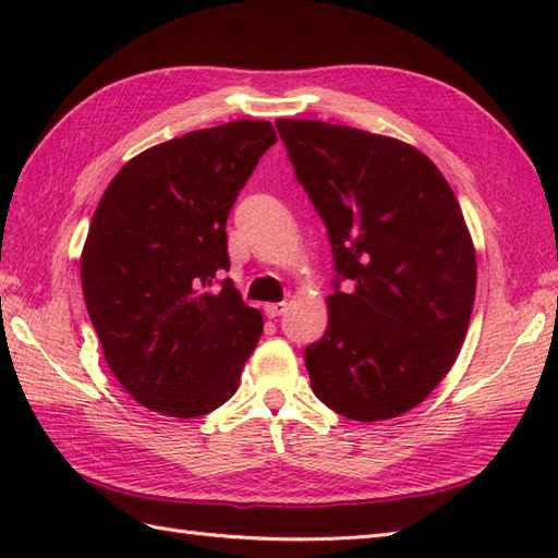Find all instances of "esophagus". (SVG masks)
<instances>
[{
	"mask_svg": "<svg viewBox=\"0 0 558 558\" xmlns=\"http://www.w3.org/2000/svg\"><path fill=\"white\" fill-rule=\"evenodd\" d=\"M264 312L268 318H278L288 312V304L286 302H272V304H266Z\"/></svg>",
	"mask_w": 558,
	"mask_h": 558,
	"instance_id": "esophagus-1",
	"label": "esophagus"
}]
</instances>
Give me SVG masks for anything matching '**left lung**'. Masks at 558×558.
I'll list each match as a JSON object with an SVG mask.
<instances>
[{
  "label": "left lung",
  "mask_w": 558,
  "mask_h": 558,
  "mask_svg": "<svg viewBox=\"0 0 558 558\" xmlns=\"http://www.w3.org/2000/svg\"><path fill=\"white\" fill-rule=\"evenodd\" d=\"M328 228V328L304 350L316 398L354 422L417 408L458 360L477 256L453 189L405 141L318 120H276Z\"/></svg>",
  "instance_id": "left-lung-1"
}]
</instances>
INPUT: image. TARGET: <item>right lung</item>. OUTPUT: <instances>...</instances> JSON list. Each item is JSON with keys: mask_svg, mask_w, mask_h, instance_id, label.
I'll use <instances>...</instances> for the list:
<instances>
[{"mask_svg": "<svg viewBox=\"0 0 558 558\" xmlns=\"http://www.w3.org/2000/svg\"><path fill=\"white\" fill-rule=\"evenodd\" d=\"M264 120L196 129L129 160L105 189L81 252V288L105 362L141 405L201 417L228 402L264 330L230 268L228 222L258 158Z\"/></svg>", "mask_w": 558, "mask_h": 558, "instance_id": "obj_1", "label": "right lung"}]
</instances>
